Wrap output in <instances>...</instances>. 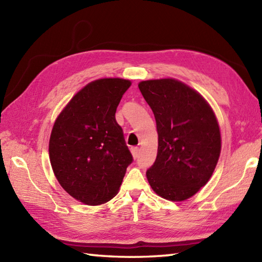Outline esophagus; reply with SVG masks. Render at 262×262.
Instances as JSON below:
<instances>
[{"mask_svg":"<svg viewBox=\"0 0 262 262\" xmlns=\"http://www.w3.org/2000/svg\"><path fill=\"white\" fill-rule=\"evenodd\" d=\"M130 151H132V154H133V158L137 159L138 155H140V148H138V147H132Z\"/></svg>","mask_w":262,"mask_h":262,"instance_id":"obj_1","label":"esophagus"}]
</instances>
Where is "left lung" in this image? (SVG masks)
I'll list each match as a JSON object with an SVG mask.
<instances>
[{
    "label": "left lung",
    "mask_w": 262,
    "mask_h": 262,
    "mask_svg": "<svg viewBox=\"0 0 262 262\" xmlns=\"http://www.w3.org/2000/svg\"><path fill=\"white\" fill-rule=\"evenodd\" d=\"M159 135L158 155L146 171L159 196L182 202L210 179L221 154L219 122L206 100L174 79L142 81Z\"/></svg>",
    "instance_id": "1"
}]
</instances>
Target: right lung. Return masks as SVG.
I'll use <instances>...</instances> for the list:
<instances>
[{
  "instance_id": "add662e5",
  "label": "right lung",
  "mask_w": 262,
  "mask_h": 262,
  "mask_svg": "<svg viewBox=\"0 0 262 262\" xmlns=\"http://www.w3.org/2000/svg\"><path fill=\"white\" fill-rule=\"evenodd\" d=\"M130 81L100 79L72 98L55 121L49 159L64 190L79 202L97 206L119 190L133 162L116 110Z\"/></svg>"
}]
</instances>
